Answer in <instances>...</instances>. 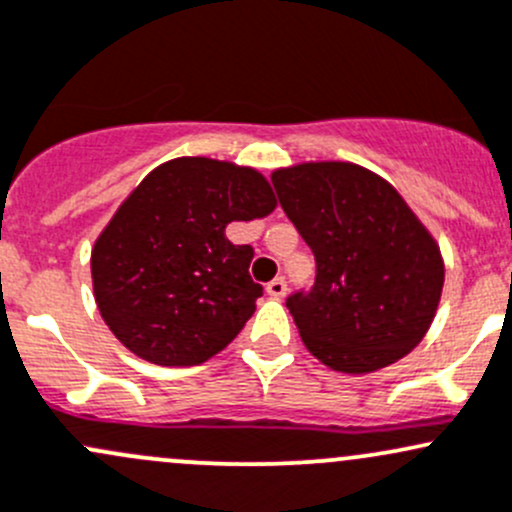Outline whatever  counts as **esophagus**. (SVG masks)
Wrapping results in <instances>:
<instances>
[{
  "instance_id": "34e87169",
  "label": "esophagus",
  "mask_w": 512,
  "mask_h": 512,
  "mask_svg": "<svg viewBox=\"0 0 512 512\" xmlns=\"http://www.w3.org/2000/svg\"><path fill=\"white\" fill-rule=\"evenodd\" d=\"M267 294H270L272 299H282L284 294H287V279L284 277H274L270 284H267Z\"/></svg>"
}]
</instances>
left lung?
<instances>
[{
  "label": "left lung",
  "instance_id": "left-lung-1",
  "mask_svg": "<svg viewBox=\"0 0 512 512\" xmlns=\"http://www.w3.org/2000/svg\"><path fill=\"white\" fill-rule=\"evenodd\" d=\"M272 184L316 257L314 287L287 299L309 353L351 375L405 358L444 287L432 233L385 179L351 161L287 166Z\"/></svg>",
  "mask_w": 512,
  "mask_h": 512
}]
</instances>
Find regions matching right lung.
<instances>
[{"label":"right lung","instance_id":"add662e5","mask_svg":"<svg viewBox=\"0 0 512 512\" xmlns=\"http://www.w3.org/2000/svg\"><path fill=\"white\" fill-rule=\"evenodd\" d=\"M277 198L250 166L181 157L157 166L125 198L90 255L100 316L137 358L166 368L206 363L255 311L250 245L233 220L270 215Z\"/></svg>","mask_w":512,"mask_h":512}]
</instances>
